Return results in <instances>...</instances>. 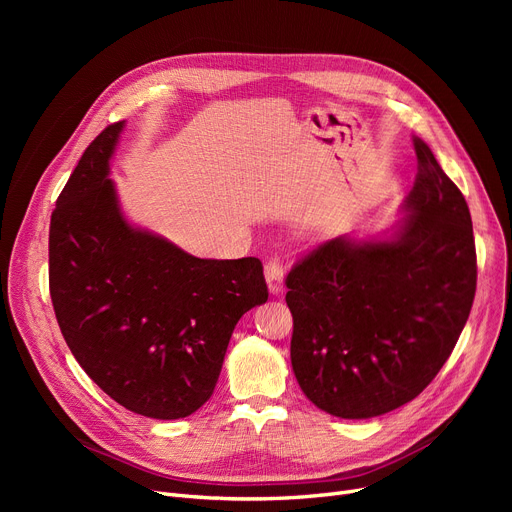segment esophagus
<instances>
[{"label": "esophagus", "mask_w": 512, "mask_h": 512, "mask_svg": "<svg viewBox=\"0 0 512 512\" xmlns=\"http://www.w3.org/2000/svg\"><path fill=\"white\" fill-rule=\"evenodd\" d=\"M265 280H267V288H270L272 294H280L282 292V286H284V267H282L278 257H272L270 261L265 263Z\"/></svg>", "instance_id": "obj_1"}]
</instances>
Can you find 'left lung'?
<instances>
[{"instance_id": "1", "label": "left lung", "mask_w": 512, "mask_h": 512, "mask_svg": "<svg viewBox=\"0 0 512 512\" xmlns=\"http://www.w3.org/2000/svg\"><path fill=\"white\" fill-rule=\"evenodd\" d=\"M413 145L405 218L382 238L324 242L286 278L292 371L334 417L369 419L407 405L436 378L469 319L471 213L432 149L417 137Z\"/></svg>"}]
</instances>
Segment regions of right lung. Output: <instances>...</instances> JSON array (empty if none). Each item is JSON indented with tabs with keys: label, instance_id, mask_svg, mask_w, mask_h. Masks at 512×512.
I'll return each instance as SVG.
<instances>
[{
	"label": "right lung",
	"instance_id": "right-lung-1",
	"mask_svg": "<svg viewBox=\"0 0 512 512\" xmlns=\"http://www.w3.org/2000/svg\"><path fill=\"white\" fill-rule=\"evenodd\" d=\"M126 122L87 147L49 224V292L62 336L124 409L180 419L218 384L238 319L267 301L257 257L199 259L132 226L110 159Z\"/></svg>",
	"mask_w": 512,
	"mask_h": 512
}]
</instances>
